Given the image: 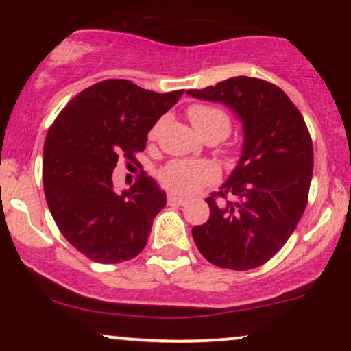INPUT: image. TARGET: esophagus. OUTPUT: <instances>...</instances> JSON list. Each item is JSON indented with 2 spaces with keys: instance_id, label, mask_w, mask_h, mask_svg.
<instances>
[{
  "instance_id": "34e87169",
  "label": "esophagus",
  "mask_w": 351,
  "mask_h": 351,
  "mask_svg": "<svg viewBox=\"0 0 351 351\" xmlns=\"http://www.w3.org/2000/svg\"><path fill=\"white\" fill-rule=\"evenodd\" d=\"M168 204H176V206H183V204H186V199L180 198V196L173 195V193H170L168 195Z\"/></svg>"
}]
</instances>
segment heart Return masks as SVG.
Segmentation results:
<instances>
[{
    "instance_id": "1",
    "label": "heart",
    "mask_w": 351,
    "mask_h": 351,
    "mask_svg": "<svg viewBox=\"0 0 351 351\" xmlns=\"http://www.w3.org/2000/svg\"><path fill=\"white\" fill-rule=\"evenodd\" d=\"M188 119L201 136L216 135L221 140L228 135L231 128V119L226 112L219 107L206 106V104H195L189 107ZM162 123L163 120H158L153 125L148 138L155 140L158 136ZM215 178V167L206 162H191V160H173L160 171V180L165 186L180 195H193Z\"/></svg>"
}]
</instances>
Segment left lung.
I'll return each instance as SVG.
<instances>
[{"label": "left lung", "mask_w": 351, "mask_h": 351, "mask_svg": "<svg viewBox=\"0 0 351 351\" xmlns=\"http://www.w3.org/2000/svg\"><path fill=\"white\" fill-rule=\"evenodd\" d=\"M188 94L232 108L244 130L239 162L206 198L209 219L193 228V239L217 267H259L287 243L307 206L313 168L307 125L287 94L263 79L239 75Z\"/></svg>", "instance_id": "1"}]
</instances>
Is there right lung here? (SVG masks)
Here are the masks:
<instances>
[{"label": "right lung", "instance_id": "add662e5", "mask_svg": "<svg viewBox=\"0 0 351 351\" xmlns=\"http://www.w3.org/2000/svg\"><path fill=\"white\" fill-rule=\"evenodd\" d=\"M181 95L102 80L69 100L51 125L43 156L47 206L62 236L94 263L134 259L147 244L167 195L147 173L120 195L112 173L119 158L136 162L148 132Z\"/></svg>", "mask_w": 351, "mask_h": 351}]
</instances>
